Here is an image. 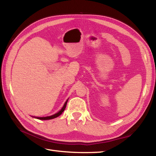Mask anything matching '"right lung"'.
I'll list each match as a JSON object with an SVG mask.
<instances>
[{
  "instance_id": "obj_1",
  "label": "right lung",
  "mask_w": 156,
  "mask_h": 156,
  "mask_svg": "<svg viewBox=\"0 0 156 156\" xmlns=\"http://www.w3.org/2000/svg\"><path fill=\"white\" fill-rule=\"evenodd\" d=\"M67 101H68V100H67V101H66V103H65L64 106H63V108H62L60 111L58 112L57 113H56V114L53 115H52V116H50V117H37V119H40V120H48V119H54V118H56V117H58L59 115H61L62 114V112H63L64 111L65 109H66L67 103Z\"/></svg>"
}]
</instances>
